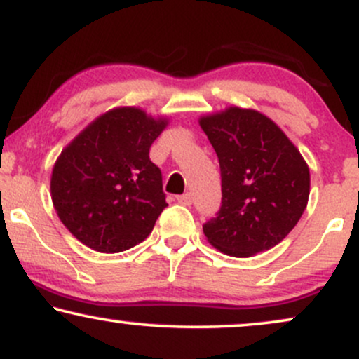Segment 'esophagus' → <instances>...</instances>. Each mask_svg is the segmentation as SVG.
<instances>
[{
  "label": "esophagus",
  "mask_w": 359,
  "mask_h": 359,
  "mask_svg": "<svg viewBox=\"0 0 359 359\" xmlns=\"http://www.w3.org/2000/svg\"><path fill=\"white\" fill-rule=\"evenodd\" d=\"M177 201H179V203L184 204V205H191L192 204V194L185 192V194H182V196L177 197Z\"/></svg>",
  "instance_id": "esophagus-1"
}]
</instances>
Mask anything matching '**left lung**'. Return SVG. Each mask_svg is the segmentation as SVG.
I'll use <instances>...</instances> for the list:
<instances>
[{
  "mask_svg": "<svg viewBox=\"0 0 359 359\" xmlns=\"http://www.w3.org/2000/svg\"><path fill=\"white\" fill-rule=\"evenodd\" d=\"M221 168L219 212L203 226L221 253L248 258L273 248L307 208L311 174L297 147L257 109L229 106L199 118Z\"/></svg>",
  "mask_w": 359,
  "mask_h": 359,
  "instance_id": "obj_1",
  "label": "left lung"
}]
</instances>
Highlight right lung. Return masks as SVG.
<instances>
[{"label": "right lung", "mask_w": 359, "mask_h": 359, "mask_svg": "<svg viewBox=\"0 0 359 359\" xmlns=\"http://www.w3.org/2000/svg\"><path fill=\"white\" fill-rule=\"evenodd\" d=\"M168 125L133 106L89 123L62 150L50 196L62 224L90 250L119 253L142 243L167 208L150 147Z\"/></svg>", "instance_id": "1"}]
</instances>
